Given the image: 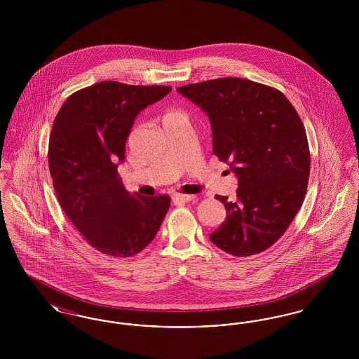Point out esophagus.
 Returning <instances> with one entry per match:
<instances>
[{
  "label": "esophagus",
  "instance_id": "obj_1",
  "mask_svg": "<svg viewBox=\"0 0 359 359\" xmlns=\"http://www.w3.org/2000/svg\"><path fill=\"white\" fill-rule=\"evenodd\" d=\"M172 199H173L175 202H177V201L191 202V201H195L196 196H195V195H186V194H175V195L172 196Z\"/></svg>",
  "mask_w": 359,
  "mask_h": 359
}]
</instances>
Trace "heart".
I'll return each instance as SVG.
<instances>
[{"mask_svg":"<svg viewBox=\"0 0 359 359\" xmlns=\"http://www.w3.org/2000/svg\"><path fill=\"white\" fill-rule=\"evenodd\" d=\"M173 114H177V113H168L165 117H168V116H173Z\"/></svg>","mask_w":359,"mask_h":359,"instance_id":"heart-1","label":"heart"}]
</instances>
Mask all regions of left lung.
Segmentation results:
<instances>
[{
  "instance_id": "8db88e82",
  "label": "left lung",
  "mask_w": 359,
  "mask_h": 359,
  "mask_svg": "<svg viewBox=\"0 0 359 359\" xmlns=\"http://www.w3.org/2000/svg\"><path fill=\"white\" fill-rule=\"evenodd\" d=\"M176 90L207 113L212 152L238 177L234 202L215 195L227 215L211 242L236 257L266 250L287 231L307 191L311 156L296 109L280 90L242 78Z\"/></svg>"
}]
</instances>
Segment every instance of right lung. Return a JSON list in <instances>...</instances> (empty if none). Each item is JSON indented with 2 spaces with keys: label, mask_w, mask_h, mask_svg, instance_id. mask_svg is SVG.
Listing matches in <instances>:
<instances>
[{
  "label": "right lung",
  "mask_w": 359,
  "mask_h": 359,
  "mask_svg": "<svg viewBox=\"0 0 359 359\" xmlns=\"http://www.w3.org/2000/svg\"><path fill=\"white\" fill-rule=\"evenodd\" d=\"M171 86L103 81L72 93L52 126L48 167L59 205L90 246L111 257L136 256L154 241L168 195L129 194L117 164L137 114Z\"/></svg>",
  "instance_id": "obj_1"
}]
</instances>
